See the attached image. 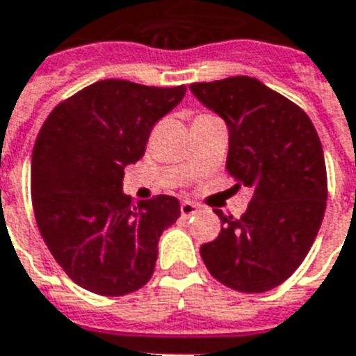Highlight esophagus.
Wrapping results in <instances>:
<instances>
[{
	"instance_id": "34e87169",
	"label": "esophagus",
	"mask_w": 356,
	"mask_h": 356,
	"mask_svg": "<svg viewBox=\"0 0 356 356\" xmlns=\"http://www.w3.org/2000/svg\"><path fill=\"white\" fill-rule=\"evenodd\" d=\"M198 212V206L193 202H181V213L183 216H195Z\"/></svg>"
}]
</instances>
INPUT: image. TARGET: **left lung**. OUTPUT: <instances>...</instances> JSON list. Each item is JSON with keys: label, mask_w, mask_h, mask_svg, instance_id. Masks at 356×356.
I'll list each match as a JSON object with an SVG mask.
<instances>
[{"label": "left lung", "mask_w": 356, "mask_h": 356, "mask_svg": "<svg viewBox=\"0 0 356 356\" xmlns=\"http://www.w3.org/2000/svg\"><path fill=\"white\" fill-rule=\"evenodd\" d=\"M191 92L225 119L227 173L235 188H252L241 218L216 210L221 231L200 247L204 264L231 289H273L299 268L324 220L327 175L320 136L297 104L252 76L193 83Z\"/></svg>", "instance_id": "1"}]
</instances>
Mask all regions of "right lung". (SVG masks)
<instances>
[{"label": "right lung", "instance_id": "add662e5", "mask_svg": "<svg viewBox=\"0 0 356 356\" xmlns=\"http://www.w3.org/2000/svg\"><path fill=\"white\" fill-rule=\"evenodd\" d=\"M185 90L106 79L59 102L40 129L34 218L57 264L86 291L121 297L152 277L160 235L181 208L168 195L135 206L121 191L123 170L143 158L152 127Z\"/></svg>", "mask_w": 356, "mask_h": 356}]
</instances>
